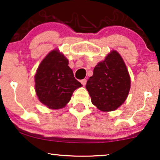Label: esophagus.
<instances>
[{"label":"esophagus","mask_w":160,"mask_h":160,"mask_svg":"<svg viewBox=\"0 0 160 160\" xmlns=\"http://www.w3.org/2000/svg\"><path fill=\"white\" fill-rule=\"evenodd\" d=\"M81 83H82V85L83 86H85V85H86V84H87V79H82V81H81Z\"/></svg>","instance_id":"34e87169"}]
</instances>
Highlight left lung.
Returning <instances> with one entry per match:
<instances>
[{
    "instance_id": "obj_1",
    "label": "left lung",
    "mask_w": 160,
    "mask_h": 160,
    "mask_svg": "<svg viewBox=\"0 0 160 160\" xmlns=\"http://www.w3.org/2000/svg\"><path fill=\"white\" fill-rule=\"evenodd\" d=\"M86 88L93 105L102 111H111L123 104L130 89V77L123 59L113 50L94 68Z\"/></svg>"
}]
</instances>
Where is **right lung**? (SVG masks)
Here are the masks:
<instances>
[{
    "label": "right lung",
    "mask_w": 160,
    "mask_h": 160,
    "mask_svg": "<svg viewBox=\"0 0 160 160\" xmlns=\"http://www.w3.org/2000/svg\"><path fill=\"white\" fill-rule=\"evenodd\" d=\"M35 89L38 100L51 109L66 106L75 89L82 85L74 78L68 60L58 50H53L41 61L35 75Z\"/></svg>",
    "instance_id": "right-lung-1"
}]
</instances>
